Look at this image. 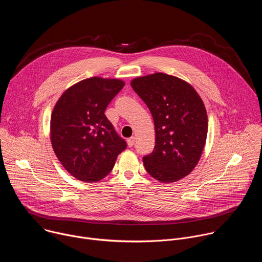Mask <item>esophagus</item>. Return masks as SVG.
<instances>
[{
	"label": "esophagus",
	"instance_id": "esophagus-1",
	"mask_svg": "<svg viewBox=\"0 0 262 262\" xmlns=\"http://www.w3.org/2000/svg\"><path fill=\"white\" fill-rule=\"evenodd\" d=\"M135 141H136V139H135L134 137L127 139V145H128V147H133L134 144H135Z\"/></svg>",
	"mask_w": 262,
	"mask_h": 262
}]
</instances>
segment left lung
Wrapping results in <instances>:
<instances>
[{"label": "left lung", "mask_w": 262, "mask_h": 262, "mask_svg": "<svg viewBox=\"0 0 262 262\" xmlns=\"http://www.w3.org/2000/svg\"><path fill=\"white\" fill-rule=\"evenodd\" d=\"M130 85L155 121L156 145L143 158L144 167L157 180L178 181L193 171L205 146L204 103L189 83L163 72L136 78Z\"/></svg>", "instance_id": "1"}]
</instances>
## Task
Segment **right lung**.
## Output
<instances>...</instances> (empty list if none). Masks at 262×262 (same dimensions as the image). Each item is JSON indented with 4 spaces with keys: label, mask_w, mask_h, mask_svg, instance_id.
Listing matches in <instances>:
<instances>
[{
    "label": "right lung",
    "mask_w": 262,
    "mask_h": 262,
    "mask_svg": "<svg viewBox=\"0 0 262 262\" xmlns=\"http://www.w3.org/2000/svg\"><path fill=\"white\" fill-rule=\"evenodd\" d=\"M123 86L118 79H86L68 88L54 107L53 149L65 170L79 180L102 179L127 146L104 115Z\"/></svg>",
    "instance_id": "add662e5"
}]
</instances>
